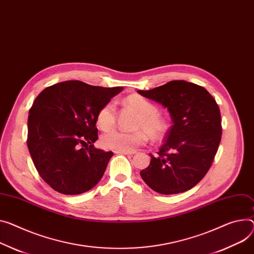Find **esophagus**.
<instances>
[{
    "label": "esophagus",
    "instance_id": "1",
    "mask_svg": "<svg viewBox=\"0 0 254 254\" xmlns=\"http://www.w3.org/2000/svg\"><path fill=\"white\" fill-rule=\"evenodd\" d=\"M116 153H123V154H133L134 152L131 151H118V150H115Z\"/></svg>",
    "mask_w": 254,
    "mask_h": 254
}]
</instances>
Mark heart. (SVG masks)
Returning a JSON list of instances; mask_svg holds the SVG:
<instances>
[{"instance_id":"heart-1","label":"heart","mask_w":254,"mask_h":254,"mask_svg":"<svg viewBox=\"0 0 254 254\" xmlns=\"http://www.w3.org/2000/svg\"><path fill=\"white\" fill-rule=\"evenodd\" d=\"M125 105L138 114L135 121L134 132L110 130L102 135L101 142L104 147L118 151H133L148 140L162 139L169 130L167 118L159 113L158 107L140 95H130L125 99ZM96 123L103 130L114 127L116 123V106L110 102L104 105L96 115Z\"/></svg>"}]
</instances>
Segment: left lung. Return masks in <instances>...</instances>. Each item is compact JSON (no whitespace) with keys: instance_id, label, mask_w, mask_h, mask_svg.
I'll return each mask as SVG.
<instances>
[{"instance_id":"8db88e82","label":"left lung","mask_w":254,"mask_h":254,"mask_svg":"<svg viewBox=\"0 0 254 254\" xmlns=\"http://www.w3.org/2000/svg\"><path fill=\"white\" fill-rule=\"evenodd\" d=\"M146 99L162 104L173 125L158 154L140 172L155 192H185L202 180L209 170L222 138L220 108L202 86L173 80L150 90H138Z\"/></svg>"}]
</instances>
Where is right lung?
I'll use <instances>...</instances> for the list:
<instances>
[{
	"mask_svg": "<svg viewBox=\"0 0 254 254\" xmlns=\"http://www.w3.org/2000/svg\"><path fill=\"white\" fill-rule=\"evenodd\" d=\"M122 89L70 80L36 96L29 110L27 146L40 176L55 191L80 194L102 179L113 152L93 146L96 115Z\"/></svg>",
	"mask_w": 254,
	"mask_h": 254,
	"instance_id": "obj_1",
	"label": "right lung"
}]
</instances>
